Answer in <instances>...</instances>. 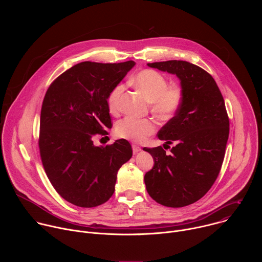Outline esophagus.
<instances>
[{
	"label": "esophagus",
	"instance_id": "1",
	"mask_svg": "<svg viewBox=\"0 0 262 262\" xmlns=\"http://www.w3.org/2000/svg\"><path fill=\"white\" fill-rule=\"evenodd\" d=\"M132 147H133V152L134 154H138L139 151H141V147H139L137 145H133Z\"/></svg>",
	"mask_w": 262,
	"mask_h": 262
}]
</instances>
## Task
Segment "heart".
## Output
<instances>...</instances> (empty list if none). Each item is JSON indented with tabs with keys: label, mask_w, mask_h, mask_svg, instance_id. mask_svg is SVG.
Listing matches in <instances>:
<instances>
[{
	"label": "heart",
	"mask_w": 262,
	"mask_h": 262,
	"mask_svg": "<svg viewBox=\"0 0 262 262\" xmlns=\"http://www.w3.org/2000/svg\"><path fill=\"white\" fill-rule=\"evenodd\" d=\"M132 83L150 101L154 113L162 118L172 117L182 102V91L177 86H168L167 79L162 73L144 69L133 78ZM124 85H117L107 96V106L111 113L116 114L120 110V100L124 92ZM157 126L151 119H137L126 117L116 127L119 138L142 143L147 137L156 133Z\"/></svg>",
	"instance_id": "1"
}]
</instances>
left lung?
Listing matches in <instances>:
<instances>
[{
  "mask_svg": "<svg viewBox=\"0 0 262 262\" xmlns=\"http://www.w3.org/2000/svg\"><path fill=\"white\" fill-rule=\"evenodd\" d=\"M147 65L176 74L182 102L158 134L166 141L164 147L176 143L171 154L162 146L144 147L155 161L144 176L146 190L164 206L183 207L201 199L220 173L229 137L225 101L213 78L195 64L171 60Z\"/></svg>",
  "mask_w": 262,
  "mask_h": 262,
  "instance_id": "obj_1",
  "label": "left lung"
}]
</instances>
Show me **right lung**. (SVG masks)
I'll use <instances>...</instances> for the list:
<instances>
[{
	"instance_id": "1",
	"label": "right lung",
	"mask_w": 262,
	"mask_h": 262,
	"mask_svg": "<svg viewBox=\"0 0 262 262\" xmlns=\"http://www.w3.org/2000/svg\"><path fill=\"white\" fill-rule=\"evenodd\" d=\"M135 64L82 62L63 72L46 93L40 158L54 189L73 205L95 207L106 202L115 191L118 170L133 156L124 139L105 147L95 146L92 139L108 135L107 96Z\"/></svg>"
}]
</instances>
